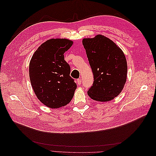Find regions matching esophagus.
<instances>
[{"mask_svg":"<svg viewBox=\"0 0 156 156\" xmlns=\"http://www.w3.org/2000/svg\"><path fill=\"white\" fill-rule=\"evenodd\" d=\"M81 82H82L81 79H78L77 80V83L79 84V85H80V84H81Z\"/></svg>","mask_w":156,"mask_h":156,"instance_id":"esophagus-1","label":"esophagus"}]
</instances>
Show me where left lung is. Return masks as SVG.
<instances>
[{
    "instance_id": "left-lung-1",
    "label": "left lung",
    "mask_w": 156,
    "mask_h": 156,
    "mask_svg": "<svg viewBox=\"0 0 156 156\" xmlns=\"http://www.w3.org/2000/svg\"><path fill=\"white\" fill-rule=\"evenodd\" d=\"M83 44L94 80L88 95L98 101L113 100L122 92L126 81L127 66L124 53L112 40L102 35L84 38Z\"/></svg>"
}]
</instances>
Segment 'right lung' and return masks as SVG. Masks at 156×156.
<instances>
[{
  "instance_id": "right-lung-1",
  "label": "right lung",
  "mask_w": 156,
  "mask_h": 156,
  "mask_svg": "<svg viewBox=\"0 0 156 156\" xmlns=\"http://www.w3.org/2000/svg\"><path fill=\"white\" fill-rule=\"evenodd\" d=\"M72 44L67 39L49 40L37 48L31 58L29 76L32 88L38 100L48 107L66 105L77 88L64 56Z\"/></svg>"
}]
</instances>
